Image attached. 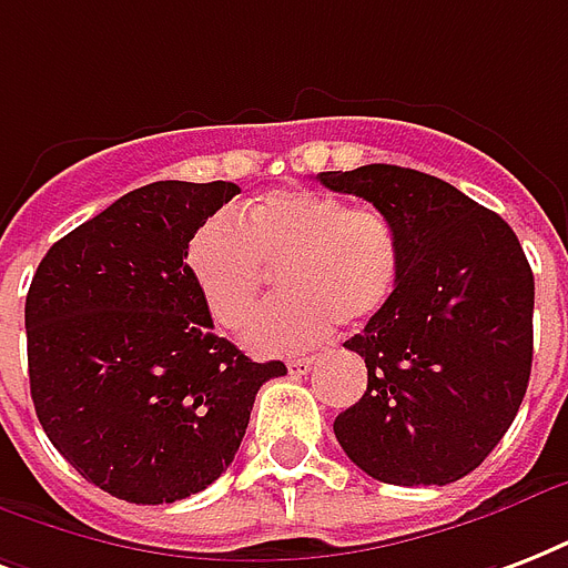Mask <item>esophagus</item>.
Here are the masks:
<instances>
[{
	"mask_svg": "<svg viewBox=\"0 0 568 568\" xmlns=\"http://www.w3.org/2000/svg\"><path fill=\"white\" fill-rule=\"evenodd\" d=\"M313 366L315 357H294V361H288V372H292V375H306Z\"/></svg>",
	"mask_w": 568,
	"mask_h": 568,
	"instance_id": "esophagus-1",
	"label": "esophagus"
}]
</instances>
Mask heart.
<instances>
[{
    "mask_svg": "<svg viewBox=\"0 0 568 568\" xmlns=\"http://www.w3.org/2000/svg\"><path fill=\"white\" fill-rule=\"evenodd\" d=\"M399 235L378 207H348L322 190H271L241 220L207 216L187 244V271L220 327L237 331L280 271V292L244 342L258 354L310 348L333 324H363L399 283Z\"/></svg>",
    "mask_w": 568,
    "mask_h": 568,
    "instance_id": "1",
    "label": "heart"
}]
</instances>
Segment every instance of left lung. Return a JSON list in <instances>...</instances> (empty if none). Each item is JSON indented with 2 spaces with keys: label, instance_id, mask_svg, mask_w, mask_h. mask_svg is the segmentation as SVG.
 I'll return each instance as SVG.
<instances>
[{
  "label": "left lung",
  "instance_id": "left-lung-1",
  "mask_svg": "<svg viewBox=\"0 0 568 568\" xmlns=\"http://www.w3.org/2000/svg\"><path fill=\"white\" fill-rule=\"evenodd\" d=\"M378 207L399 235L396 292L345 348L366 393L333 432L354 465L389 486H447L500 444L530 381L534 271L504 216L417 169L318 172Z\"/></svg>",
  "mask_w": 568,
  "mask_h": 568
}]
</instances>
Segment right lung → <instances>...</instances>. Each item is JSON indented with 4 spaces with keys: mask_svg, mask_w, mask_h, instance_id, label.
Returning <instances> with one entry per match:
<instances>
[{
    "mask_svg": "<svg viewBox=\"0 0 568 568\" xmlns=\"http://www.w3.org/2000/svg\"><path fill=\"white\" fill-rule=\"evenodd\" d=\"M241 193L154 181L55 241L26 294L34 414L77 474L128 504H175L223 474L255 393L285 375L214 322L187 244Z\"/></svg>",
    "mask_w": 568,
    "mask_h": 568,
    "instance_id": "obj_1",
    "label": "right lung"
}]
</instances>
